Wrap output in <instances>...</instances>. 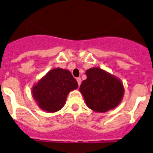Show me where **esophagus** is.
I'll return each instance as SVG.
<instances>
[{"label":"esophagus","mask_w":153,"mask_h":153,"mask_svg":"<svg viewBox=\"0 0 153 153\" xmlns=\"http://www.w3.org/2000/svg\"><path fill=\"white\" fill-rule=\"evenodd\" d=\"M76 81H77V82H78V85H80V84H81V78L80 77H77V78H76Z\"/></svg>","instance_id":"34e87169"}]
</instances>
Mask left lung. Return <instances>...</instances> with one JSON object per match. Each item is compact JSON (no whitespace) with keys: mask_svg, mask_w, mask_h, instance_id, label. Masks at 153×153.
Returning a JSON list of instances; mask_svg holds the SVG:
<instances>
[{"mask_svg":"<svg viewBox=\"0 0 153 153\" xmlns=\"http://www.w3.org/2000/svg\"><path fill=\"white\" fill-rule=\"evenodd\" d=\"M87 79L82 81L79 91L86 105L96 112H107L121 102L124 88L121 81L97 68L87 70Z\"/></svg>","mask_w":153,"mask_h":153,"instance_id":"left-lung-1","label":"left lung"}]
</instances>
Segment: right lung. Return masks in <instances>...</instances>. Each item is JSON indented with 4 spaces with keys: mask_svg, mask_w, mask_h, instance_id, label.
I'll list each match as a JSON object with an SVG mask.
<instances>
[{
    "mask_svg": "<svg viewBox=\"0 0 153 153\" xmlns=\"http://www.w3.org/2000/svg\"><path fill=\"white\" fill-rule=\"evenodd\" d=\"M77 87V82L70 71L56 68L34 85L32 93L42 110L53 113L63 107L68 93Z\"/></svg>",
    "mask_w": 153,
    "mask_h": 153,
    "instance_id": "right-lung-1",
    "label": "right lung"
}]
</instances>
